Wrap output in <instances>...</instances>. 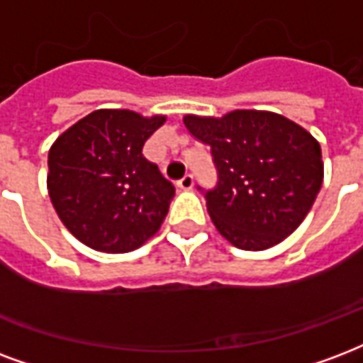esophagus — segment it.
<instances>
[{
    "mask_svg": "<svg viewBox=\"0 0 363 363\" xmlns=\"http://www.w3.org/2000/svg\"><path fill=\"white\" fill-rule=\"evenodd\" d=\"M177 184H179V189L182 190H192V186H194V177H192V174H184Z\"/></svg>",
    "mask_w": 363,
    "mask_h": 363,
    "instance_id": "obj_1",
    "label": "esophagus"
}]
</instances>
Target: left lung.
Wrapping results in <instances>:
<instances>
[{"label":"left lung","mask_w":363,"mask_h":363,"mask_svg":"<svg viewBox=\"0 0 363 363\" xmlns=\"http://www.w3.org/2000/svg\"><path fill=\"white\" fill-rule=\"evenodd\" d=\"M182 121L211 147L219 182L206 192V206L225 240L259 252L300 227L323 182L321 147L304 127L257 109Z\"/></svg>","instance_id":"1"}]
</instances>
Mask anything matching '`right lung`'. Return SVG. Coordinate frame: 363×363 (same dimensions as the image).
I'll use <instances>...</instances> for the list:
<instances>
[{
    "instance_id": "add662e5",
    "label": "right lung",
    "mask_w": 363,
    "mask_h": 363,
    "mask_svg": "<svg viewBox=\"0 0 363 363\" xmlns=\"http://www.w3.org/2000/svg\"><path fill=\"white\" fill-rule=\"evenodd\" d=\"M167 115L96 109L57 136L48 192L67 230L88 248L123 254L160 230L174 196L142 147Z\"/></svg>"
}]
</instances>
